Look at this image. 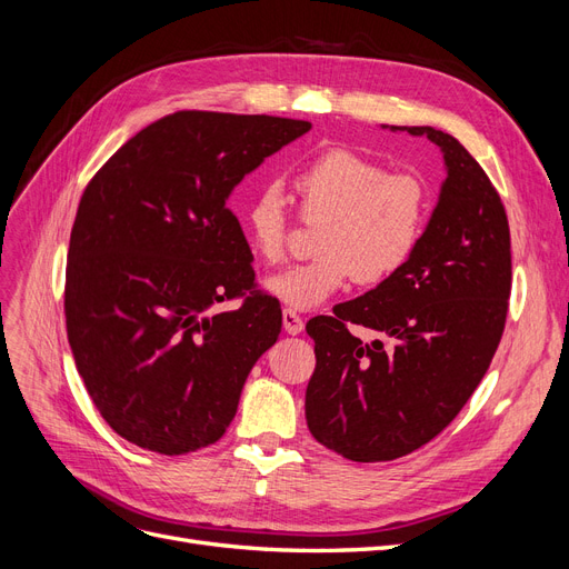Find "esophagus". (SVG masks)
I'll return each mask as SVG.
<instances>
[{
  "instance_id": "1",
  "label": "esophagus",
  "mask_w": 569,
  "mask_h": 569,
  "mask_svg": "<svg viewBox=\"0 0 569 569\" xmlns=\"http://www.w3.org/2000/svg\"><path fill=\"white\" fill-rule=\"evenodd\" d=\"M282 325H284V331L287 335H301L303 331V320H301V316L297 310H291V308H284L282 310Z\"/></svg>"
}]
</instances>
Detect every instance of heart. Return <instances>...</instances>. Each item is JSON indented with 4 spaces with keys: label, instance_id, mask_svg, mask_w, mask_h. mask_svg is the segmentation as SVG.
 <instances>
[{
    "label": "heart",
    "instance_id": "1",
    "mask_svg": "<svg viewBox=\"0 0 569 569\" xmlns=\"http://www.w3.org/2000/svg\"><path fill=\"white\" fill-rule=\"evenodd\" d=\"M303 219H322L318 259L287 268L263 282L272 299L316 308L352 280L379 284L400 272L417 251L426 226V190L409 173L350 148H329L291 171ZM253 253L276 266L287 251V213L278 188L253 192L242 211Z\"/></svg>",
    "mask_w": 569,
    "mask_h": 569
}]
</instances>
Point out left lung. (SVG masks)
<instances>
[{
  "instance_id": "obj_1",
  "label": "left lung",
  "mask_w": 569,
  "mask_h": 569,
  "mask_svg": "<svg viewBox=\"0 0 569 569\" xmlns=\"http://www.w3.org/2000/svg\"><path fill=\"white\" fill-rule=\"evenodd\" d=\"M383 129L436 143L447 179L407 266L306 325L316 341L310 433L362 463L415 452L459 415L495 358L511 297V232L482 167L433 127ZM348 323L376 341L352 338Z\"/></svg>"
}]
</instances>
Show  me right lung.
Returning <instances> with one entry per match:
<instances>
[{
  "mask_svg": "<svg viewBox=\"0 0 569 569\" xmlns=\"http://www.w3.org/2000/svg\"><path fill=\"white\" fill-rule=\"evenodd\" d=\"M308 131L284 117L173 112L87 186L70 232L66 325L77 371L117 436L176 457L226 433L251 367L282 329L278 299L253 291L251 249L226 202ZM238 296L240 309L212 310Z\"/></svg>",
  "mask_w": 569,
  "mask_h": 569,
  "instance_id": "add662e5",
  "label": "right lung"
}]
</instances>
